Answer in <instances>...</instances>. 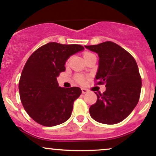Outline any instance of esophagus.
Here are the masks:
<instances>
[{"mask_svg": "<svg viewBox=\"0 0 156 156\" xmlns=\"http://www.w3.org/2000/svg\"><path fill=\"white\" fill-rule=\"evenodd\" d=\"M81 91H82V93L85 94V93H87V92H89V90L86 88H81Z\"/></svg>", "mask_w": 156, "mask_h": 156, "instance_id": "1", "label": "esophagus"}]
</instances>
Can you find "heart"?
<instances>
[{"label":"heart","instance_id":"obj_1","mask_svg":"<svg viewBox=\"0 0 156 156\" xmlns=\"http://www.w3.org/2000/svg\"><path fill=\"white\" fill-rule=\"evenodd\" d=\"M93 55L94 54H92V53H91V52H85L84 53H83V58H84V60L87 59V58L90 57V56ZM69 59H68L67 61H66V64H69ZM76 79H77V81H78V82H79V83H83V82H84V78H83V77L82 76V75H77Z\"/></svg>","mask_w":156,"mask_h":156}]
</instances>
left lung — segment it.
<instances>
[{"label":"left lung","instance_id":"obj_1","mask_svg":"<svg viewBox=\"0 0 156 156\" xmlns=\"http://www.w3.org/2000/svg\"><path fill=\"white\" fill-rule=\"evenodd\" d=\"M85 47L98 55L95 81L96 84L106 87L102 94L95 92L97 101L90 107V115L102 124H118L131 113L139 101L141 78L136 60L111 41Z\"/></svg>","mask_w":156,"mask_h":156}]
</instances>
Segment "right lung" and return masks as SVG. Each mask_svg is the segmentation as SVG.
<instances>
[{
  "mask_svg": "<svg viewBox=\"0 0 156 156\" xmlns=\"http://www.w3.org/2000/svg\"><path fill=\"white\" fill-rule=\"evenodd\" d=\"M83 49L78 44L50 42L39 47L27 60L18 88L23 108L37 123L53 126L70 118L81 90L59 87L57 77L65 71V63L70 55Z\"/></svg>",
  "mask_w": 156,
  "mask_h": 156,
  "instance_id": "add662e5",
  "label": "right lung"
}]
</instances>
